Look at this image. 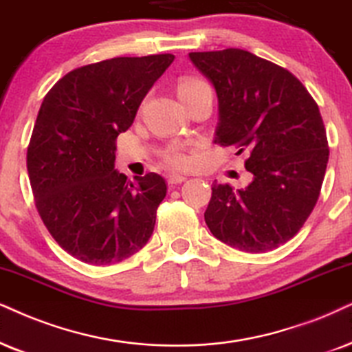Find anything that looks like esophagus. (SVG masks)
Wrapping results in <instances>:
<instances>
[{"instance_id":"obj_1","label":"esophagus","mask_w":352,"mask_h":352,"mask_svg":"<svg viewBox=\"0 0 352 352\" xmlns=\"http://www.w3.org/2000/svg\"><path fill=\"white\" fill-rule=\"evenodd\" d=\"M186 177L180 175V173H170V175L167 177V182L170 185H177V184H182V182H185Z\"/></svg>"}]
</instances>
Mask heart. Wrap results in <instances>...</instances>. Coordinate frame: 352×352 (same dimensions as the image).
I'll use <instances>...</instances> for the list:
<instances>
[{"label": "heart", "instance_id": "heart-1", "mask_svg": "<svg viewBox=\"0 0 352 352\" xmlns=\"http://www.w3.org/2000/svg\"><path fill=\"white\" fill-rule=\"evenodd\" d=\"M204 91H211V87H209V84L204 81V79H199V78H186L180 82V86H179V92H180L182 99L193 97ZM162 159H164V162L168 164V166H172L175 168H184L190 164V153L186 151L185 146L170 144L168 148L164 149Z\"/></svg>", "mask_w": 352, "mask_h": 352}]
</instances>
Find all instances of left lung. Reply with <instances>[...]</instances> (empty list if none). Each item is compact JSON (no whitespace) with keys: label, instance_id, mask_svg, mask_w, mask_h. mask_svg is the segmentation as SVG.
Returning <instances> with one entry per match:
<instances>
[{"label":"left lung","instance_id":"obj_1","mask_svg":"<svg viewBox=\"0 0 352 352\" xmlns=\"http://www.w3.org/2000/svg\"><path fill=\"white\" fill-rule=\"evenodd\" d=\"M216 89L214 143L247 151L245 188L212 184L204 212L209 230L248 253L278 248L314 211L327 170V131L317 102L294 74L240 48L191 52Z\"/></svg>","mask_w":352,"mask_h":352}]
</instances>
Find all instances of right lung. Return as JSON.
Wrapping results in <instances>:
<instances>
[{
	"mask_svg": "<svg viewBox=\"0 0 352 352\" xmlns=\"http://www.w3.org/2000/svg\"><path fill=\"white\" fill-rule=\"evenodd\" d=\"M173 55L118 56L69 71L43 97L28 148L35 206L58 245L79 261L113 265L151 237L166 180L115 170V141Z\"/></svg>",
	"mask_w": 352,
	"mask_h": 352,
	"instance_id": "obj_1",
	"label": "right lung"
}]
</instances>
